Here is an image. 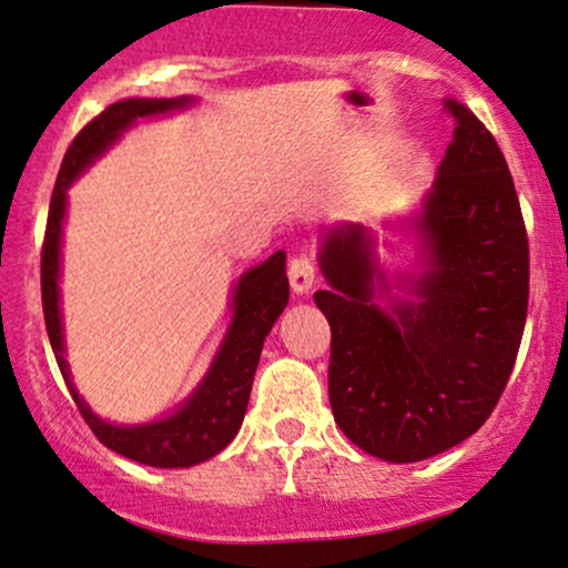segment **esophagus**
Instances as JSON below:
<instances>
[{"label": "esophagus", "mask_w": 568, "mask_h": 568, "mask_svg": "<svg viewBox=\"0 0 568 568\" xmlns=\"http://www.w3.org/2000/svg\"><path fill=\"white\" fill-rule=\"evenodd\" d=\"M288 280H291V288L304 296V293L312 291L314 285V262L306 254H296L288 262Z\"/></svg>", "instance_id": "1"}]
</instances>
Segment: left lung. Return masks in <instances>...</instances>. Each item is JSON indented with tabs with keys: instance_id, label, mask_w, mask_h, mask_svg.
I'll return each instance as SVG.
<instances>
[{
	"instance_id": "8db88e82",
	"label": "left lung",
	"mask_w": 568,
	"mask_h": 568,
	"mask_svg": "<svg viewBox=\"0 0 568 568\" xmlns=\"http://www.w3.org/2000/svg\"><path fill=\"white\" fill-rule=\"evenodd\" d=\"M455 134L413 230L420 272L392 296L365 224L323 235L331 288L314 304L331 323L333 418L367 455L418 463L484 426L521 346L529 304V241L514 176L489 129L444 100ZM386 301V305H381Z\"/></svg>"
}]
</instances>
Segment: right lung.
Instances as JSON below:
<instances>
[{
  "label": "right lung",
  "mask_w": 568,
  "mask_h": 568,
  "mask_svg": "<svg viewBox=\"0 0 568 568\" xmlns=\"http://www.w3.org/2000/svg\"><path fill=\"white\" fill-rule=\"evenodd\" d=\"M193 98H132L108 105L98 119L77 134L68 148L58 182H54L50 216H47L44 248H42V306L47 336H50L54 359L63 373L68 392L84 415L92 434L113 453L153 468H190L222 453L241 432V423L248 407L254 373L262 354L264 338L270 336L275 320L288 304V275H285V251H277L266 262L248 270L237 280L232 293V323L222 346L211 362L206 378L180 407L166 418L140 426H115L92 413L84 396H79L71 381L63 346V320H60V241H63V219L68 203V187L73 180L92 166L108 148L134 124L136 119L159 115L187 108Z\"/></svg>",
  "instance_id": "1"
}]
</instances>
